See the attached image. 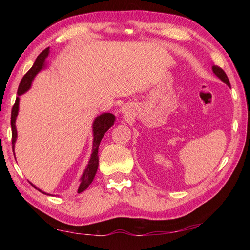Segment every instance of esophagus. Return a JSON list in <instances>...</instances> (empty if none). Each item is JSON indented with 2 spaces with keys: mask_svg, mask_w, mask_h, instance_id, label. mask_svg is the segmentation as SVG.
Wrapping results in <instances>:
<instances>
[{
  "mask_svg": "<svg viewBox=\"0 0 250 250\" xmlns=\"http://www.w3.org/2000/svg\"><path fill=\"white\" fill-rule=\"evenodd\" d=\"M121 111H122V113H125V111H126V109H125V108H124V107H122Z\"/></svg>",
  "mask_w": 250,
  "mask_h": 250,
  "instance_id": "1",
  "label": "esophagus"
}]
</instances>
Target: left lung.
Masks as SVG:
<instances>
[{"instance_id":"left-lung-1","label":"left lung","mask_w":250,"mask_h":250,"mask_svg":"<svg viewBox=\"0 0 250 250\" xmlns=\"http://www.w3.org/2000/svg\"><path fill=\"white\" fill-rule=\"evenodd\" d=\"M211 70H213V73L215 74V75L218 77L220 81H222L224 82L228 87H231L230 86V82H229V78H228V76H227V74L225 73V71L222 70V68H220L219 66H217V65H213L211 66Z\"/></svg>"}]
</instances>
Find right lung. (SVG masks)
<instances>
[{
  "instance_id": "obj_1",
  "label": "right lung",
  "mask_w": 250,
  "mask_h": 250,
  "mask_svg": "<svg viewBox=\"0 0 250 250\" xmlns=\"http://www.w3.org/2000/svg\"><path fill=\"white\" fill-rule=\"evenodd\" d=\"M49 55V47L43 50L39 55V57L36 58V60L34 62L33 66L30 68V71L25 74L23 78L21 79L20 84L18 87V91H17V98H16V102L13 106L12 109V118H10V125H12V144H13V151L15 149V143L17 141V129H16V119H17L18 116V111H19V101H20V95H22L25 93L28 90H30L32 86V82L34 81L35 76L39 74L42 70H44L46 67V59ZM116 120V117L110 114V113H103L99 115L98 117H95V119L93 120L92 124V133H93V145H92V153L91 157L89 159V162L87 164L86 168L81 177V184H79L78 187V193L83 192V191L86 190L89 185L92 183V180L94 179L95 174H97L98 171V167H99V146L100 143L102 141L104 134L108 131L109 128L114 125V122ZM35 189H37L40 192L47 194V195H51L49 193H46L44 191H42L36 187L35 185L30 183Z\"/></svg>"
}]
</instances>
